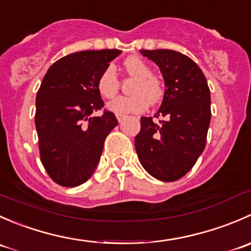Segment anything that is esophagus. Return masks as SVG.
Returning a JSON list of instances; mask_svg holds the SVG:
<instances>
[{"label":"esophagus","mask_w":251,"mask_h":251,"mask_svg":"<svg viewBox=\"0 0 251 251\" xmlns=\"http://www.w3.org/2000/svg\"><path fill=\"white\" fill-rule=\"evenodd\" d=\"M116 119H118L119 123H121V121H123L124 119H125V115H116Z\"/></svg>","instance_id":"obj_1"}]
</instances>
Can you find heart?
I'll list each match as a JSON object with an SVG mask.
<instances>
[{"label":"heart","mask_w":251,"mask_h":251,"mask_svg":"<svg viewBox=\"0 0 251 251\" xmlns=\"http://www.w3.org/2000/svg\"><path fill=\"white\" fill-rule=\"evenodd\" d=\"M127 74L137 77L132 87L133 96H118L108 102L107 109L116 115L142 113L148 108L149 102L156 103L163 97V88L156 77L151 75V69L138 57H128L124 62ZM97 90L103 97L110 98L118 92L119 78L114 65H108L97 80Z\"/></svg>","instance_id":"heart-1"}]
</instances>
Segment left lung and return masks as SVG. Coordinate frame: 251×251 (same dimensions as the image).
Returning <instances> with one entry per match:
<instances>
[{
  "label": "left lung",
  "instance_id": "8db88e82",
  "mask_svg": "<svg viewBox=\"0 0 251 251\" xmlns=\"http://www.w3.org/2000/svg\"><path fill=\"white\" fill-rule=\"evenodd\" d=\"M160 69L165 91L154 123L142 116L135 138L140 163L149 175L164 182L181 178L203 153L211 119L206 78L196 62L173 50H141Z\"/></svg>",
  "mask_w": 251,
  "mask_h": 251
}]
</instances>
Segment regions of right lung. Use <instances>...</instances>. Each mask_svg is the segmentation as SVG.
Masks as SVG:
<instances>
[{
	"instance_id": "obj_1",
	"label": "right lung",
	"mask_w": 251,
	"mask_h": 251,
	"mask_svg": "<svg viewBox=\"0 0 251 251\" xmlns=\"http://www.w3.org/2000/svg\"><path fill=\"white\" fill-rule=\"evenodd\" d=\"M120 50H82L50 65L36 96L35 126L42 165L55 183L76 187L97 168L105 137L118 125L115 115L102 109L97 90L100 73Z\"/></svg>"
}]
</instances>
